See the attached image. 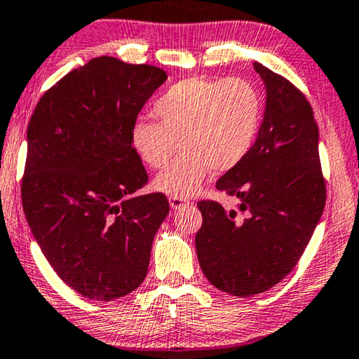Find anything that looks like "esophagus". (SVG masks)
<instances>
[{"label": "esophagus", "instance_id": "esophagus-1", "mask_svg": "<svg viewBox=\"0 0 359 359\" xmlns=\"http://www.w3.org/2000/svg\"><path fill=\"white\" fill-rule=\"evenodd\" d=\"M169 205H170V208H172V210H180L182 206L189 205V200L182 198V196H170Z\"/></svg>", "mask_w": 359, "mask_h": 359}]
</instances>
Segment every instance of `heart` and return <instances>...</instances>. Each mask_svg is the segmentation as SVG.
<instances>
[{
  "label": "heart",
  "instance_id": "heart-1",
  "mask_svg": "<svg viewBox=\"0 0 359 359\" xmlns=\"http://www.w3.org/2000/svg\"><path fill=\"white\" fill-rule=\"evenodd\" d=\"M157 122L138 118L130 131L135 153L146 165L161 169L154 189L172 196L198 191L211 169L228 172L247 158L259 138L264 97L249 79L187 78L154 104Z\"/></svg>",
  "mask_w": 359,
  "mask_h": 359
}]
</instances>
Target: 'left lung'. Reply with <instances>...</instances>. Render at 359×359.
I'll return each instance as SVG.
<instances>
[{
    "instance_id": "left-lung-1",
    "label": "left lung",
    "mask_w": 359,
    "mask_h": 359,
    "mask_svg": "<svg viewBox=\"0 0 359 359\" xmlns=\"http://www.w3.org/2000/svg\"><path fill=\"white\" fill-rule=\"evenodd\" d=\"M265 86L259 138L247 158L216 182L236 196L239 211L200 201L203 224L195 236L203 275L218 290L254 296L294 269L325 206L319 127L296 86L254 63Z\"/></svg>"
}]
</instances>
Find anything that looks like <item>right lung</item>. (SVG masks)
<instances>
[{
    "mask_svg": "<svg viewBox=\"0 0 359 359\" xmlns=\"http://www.w3.org/2000/svg\"><path fill=\"white\" fill-rule=\"evenodd\" d=\"M165 79L151 65L93 58L52 86L30 117L24 213L55 273L89 299H117L143 283L169 213L165 195H136L148 174L130 141Z\"/></svg>",
    "mask_w": 359,
    "mask_h": 359,
    "instance_id": "add662e5",
    "label": "right lung"
}]
</instances>
